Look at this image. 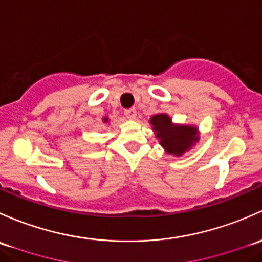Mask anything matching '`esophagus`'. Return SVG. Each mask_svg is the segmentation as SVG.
<instances>
[{"instance_id":"34e87169","label":"esophagus","mask_w":262,"mask_h":262,"mask_svg":"<svg viewBox=\"0 0 262 262\" xmlns=\"http://www.w3.org/2000/svg\"><path fill=\"white\" fill-rule=\"evenodd\" d=\"M125 116L127 118H130V120H134V118L136 117V110H135V108L125 110Z\"/></svg>"}]
</instances>
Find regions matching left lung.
<instances>
[{"mask_svg":"<svg viewBox=\"0 0 262 262\" xmlns=\"http://www.w3.org/2000/svg\"><path fill=\"white\" fill-rule=\"evenodd\" d=\"M150 123L154 126L156 137L160 139L161 146L169 154L182 155L196 141V128L171 125V120L164 113L152 116Z\"/></svg>","mask_w":262,"mask_h":262,"instance_id":"left-lung-1","label":"left lung"}]
</instances>
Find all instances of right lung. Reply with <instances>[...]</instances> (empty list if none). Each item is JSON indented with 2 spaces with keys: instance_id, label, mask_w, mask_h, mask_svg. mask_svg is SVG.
<instances>
[{
  "instance_id": "right-lung-1",
  "label": "right lung",
  "mask_w": 262,
  "mask_h": 262,
  "mask_svg": "<svg viewBox=\"0 0 262 262\" xmlns=\"http://www.w3.org/2000/svg\"><path fill=\"white\" fill-rule=\"evenodd\" d=\"M103 121H104V122H108V118H107V117H106V118H104V120H103Z\"/></svg>"
}]
</instances>
